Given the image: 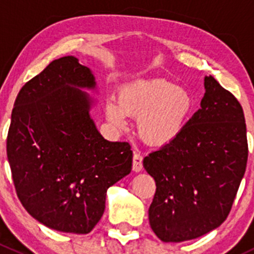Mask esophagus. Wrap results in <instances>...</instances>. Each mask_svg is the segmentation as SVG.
Instances as JSON below:
<instances>
[{"instance_id":"obj_1","label":"esophagus","mask_w":254,"mask_h":254,"mask_svg":"<svg viewBox=\"0 0 254 254\" xmlns=\"http://www.w3.org/2000/svg\"><path fill=\"white\" fill-rule=\"evenodd\" d=\"M142 170V156L140 153H134L132 156V171L140 172Z\"/></svg>"}]
</instances>
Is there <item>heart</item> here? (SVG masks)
Returning a JSON list of instances; mask_svg holds the SVG:
<instances>
[{
    "label": "heart",
    "mask_w": 254,
    "mask_h": 254,
    "mask_svg": "<svg viewBox=\"0 0 254 254\" xmlns=\"http://www.w3.org/2000/svg\"><path fill=\"white\" fill-rule=\"evenodd\" d=\"M194 109L188 89L166 79L136 81L123 88L118 103H107V118L115 127L127 125L125 114L137 118V134L147 145L161 147L181 135Z\"/></svg>",
    "instance_id": "b5f03b06"
}]
</instances>
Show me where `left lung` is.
Instances as JSON below:
<instances>
[{"label":"left lung","instance_id":"8db88e82","mask_svg":"<svg viewBox=\"0 0 254 254\" xmlns=\"http://www.w3.org/2000/svg\"><path fill=\"white\" fill-rule=\"evenodd\" d=\"M200 109L176 140L143 158L156 182L148 209L152 231L163 242L194 240L226 220L246 171L243 109L212 76L204 78Z\"/></svg>","mask_w":254,"mask_h":254}]
</instances>
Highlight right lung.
Segmentation results:
<instances>
[{
    "instance_id": "1",
    "label": "right lung",
    "mask_w": 254,
    "mask_h": 254,
    "mask_svg": "<svg viewBox=\"0 0 254 254\" xmlns=\"http://www.w3.org/2000/svg\"><path fill=\"white\" fill-rule=\"evenodd\" d=\"M93 73L75 56L50 63L18 93L7 157L22 205L40 224L88 234L109 187L131 172L127 142L104 139L91 118Z\"/></svg>"
}]
</instances>
